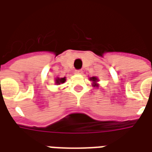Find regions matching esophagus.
Segmentation results:
<instances>
[{
	"mask_svg": "<svg viewBox=\"0 0 152 152\" xmlns=\"http://www.w3.org/2000/svg\"><path fill=\"white\" fill-rule=\"evenodd\" d=\"M82 73H83V71H82V70H80V69L75 70V74H77V75H80V74H82Z\"/></svg>",
	"mask_w": 152,
	"mask_h": 152,
	"instance_id": "1",
	"label": "esophagus"
}]
</instances>
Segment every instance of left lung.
<instances>
[{
	"instance_id": "1",
	"label": "left lung",
	"mask_w": 152,
	"mask_h": 152,
	"mask_svg": "<svg viewBox=\"0 0 152 152\" xmlns=\"http://www.w3.org/2000/svg\"><path fill=\"white\" fill-rule=\"evenodd\" d=\"M90 80L91 81H92L93 82V83H92V86L94 87H99V84L97 83V82H98V78L96 77H90Z\"/></svg>"
}]
</instances>
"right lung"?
Segmentation results:
<instances>
[{"mask_svg": "<svg viewBox=\"0 0 152 152\" xmlns=\"http://www.w3.org/2000/svg\"><path fill=\"white\" fill-rule=\"evenodd\" d=\"M65 80H66L65 77H56V84H57V85H60V84L64 83L65 82Z\"/></svg>", "mask_w": 152, "mask_h": 152, "instance_id": "add662e5", "label": "right lung"}]
</instances>
